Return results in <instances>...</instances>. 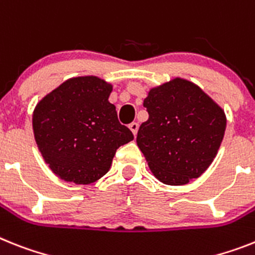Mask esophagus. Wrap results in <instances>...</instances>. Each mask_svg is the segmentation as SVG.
Here are the masks:
<instances>
[{
  "mask_svg": "<svg viewBox=\"0 0 255 255\" xmlns=\"http://www.w3.org/2000/svg\"><path fill=\"white\" fill-rule=\"evenodd\" d=\"M128 127H129V129H131L132 133H133L134 136L137 134V131H138V123H136V122H132V123L129 124Z\"/></svg>",
  "mask_w": 255,
  "mask_h": 255,
  "instance_id": "34e87169",
  "label": "esophagus"
}]
</instances>
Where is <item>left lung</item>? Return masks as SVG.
<instances>
[{
	"label": "left lung",
	"mask_w": 255,
	"mask_h": 255,
	"mask_svg": "<svg viewBox=\"0 0 255 255\" xmlns=\"http://www.w3.org/2000/svg\"><path fill=\"white\" fill-rule=\"evenodd\" d=\"M144 108L149 119L138 128L136 141L154 176L167 185H184L200 177L223 141V109L183 78L151 88Z\"/></svg>",
	"instance_id": "1"
}]
</instances>
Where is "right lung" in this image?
I'll return each instance as SVG.
<instances>
[{
  "label": "right lung",
  "mask_w": 255,
  "mask_h": 255,
  "mask_svg": "<svg viewBox=\"0 0 255 255\" xmlns=\"http://www.w3.org/2000/svg\"><path fill=\"white\" fill-rule=\"evenodd\" d=\"M111 91L113 84L98 76H78L63 81L36 105V144L62 180L95 183L109 172L118 147L133 140L109 102Z\"/></svg>",
  "instance_id": "1"
}]
</instances>
